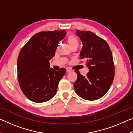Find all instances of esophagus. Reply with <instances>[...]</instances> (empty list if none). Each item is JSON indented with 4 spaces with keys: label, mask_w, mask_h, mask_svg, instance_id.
<instances>
[{
    "label": "esophagus",
    "mask_w": 133,
    "mask_h": 133,
    "mask_svg": "<svg viewBox=\"0 0 133 133\" xmlns=\"http://www.w3.org/2000/svg\"><path fill=\"white\" fill-rule=\"evenodd\" d=\"M66 71L67 72H70V71H72V70L70 68H66Z\"/></svg>",
    "instance_id": "34e87169"
}]
</instances>
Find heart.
Returning <instances> with one entry per match:
<instances>
[{"mask_svg":"<svg viewBox=\"0 0 133 133\" xmlns=\"http://www.w3.org/2000/svg\"><path fill=\"white\" fill-rule=\"evenodd\" d=\"M67 42H68V43L70 47L74 46H78V44L77 39L73 35H70L67 37Z\"/></svg>","mask_w":133,"mask_h":133,"instance_id":"b5f03b06","label":"heart"}]
</instances>
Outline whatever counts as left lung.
<instances>
[{"label":"left lung","mask_w":133,"mask_h":133,"mask_svg":"<svg viewBox=\"0 0 133 133\" xmlns=\"http://www.w3.org/2000/svg\"><path fill=\"white\" fill-rule=\"evenodd\" d=\"M83 46L80 53L84 58L89 72L83 76L76 70L77 78L74 84L76 93L87 100H96L104 95L111 87L114 77L112 55L107 43L90 31H76Z\"/></svg>","instance_id":"obj_1"}]
</instances>
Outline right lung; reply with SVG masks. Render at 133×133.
<instances>
[{"instance_id":"obj_1","label":"right lung","mask_w":133,"mask_h":133,"mask_svg":"<svg viewBox=\"0 0 133 133\" xmlns=\"http://www.w3.org/2000/svg\"><path fill=\"white\" fill-rule=\"evenodd\" d=\"M66 35L64 30L40 31L22 49L17 63L18 80L24 95L32 102H48L56 94L66 69L50 68L49 60Z\"/></svg>"}]
</instances>
